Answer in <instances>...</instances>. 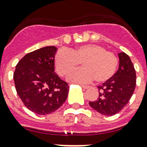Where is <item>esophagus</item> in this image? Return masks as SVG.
<instances>
[{
    "label": "esophagus",
    "mask_w": 147,
    "mask_h": 147,
    "mask_svg": "<svg viewBox=\"0 0 147 147\" xmlns=\"http://www.w3.org/2000/svg\"><path fill=\"white\" fill-rule=\"evenodd\" d=\"M81 87L83 88H86V89L88 88H89V86H84V85H81Z\"/></svg>",
    "instance_id": "1"
}]
</instances>
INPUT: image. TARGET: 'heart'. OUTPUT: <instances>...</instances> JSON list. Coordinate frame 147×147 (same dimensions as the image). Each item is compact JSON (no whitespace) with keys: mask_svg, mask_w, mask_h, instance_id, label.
<instances>
[{"mask_svg":"<svg viewBox=\"0 0 147 147\" xmlns=\"http://www.w3.org/2000/svg\"><path fill=\"white\" fill-rule=\"evenodd\" d=\"M80 63L84 68L69 76L72 82L98 83L110 80L116 71L119 59L113 52L96 44H86L69 51L61 50L55 56V67L61 76H66L76 70Z\"/></svg>","mask_w":147,"mask_h":147,"instance_id":"obj_1","label":"heart"}]
</instances>
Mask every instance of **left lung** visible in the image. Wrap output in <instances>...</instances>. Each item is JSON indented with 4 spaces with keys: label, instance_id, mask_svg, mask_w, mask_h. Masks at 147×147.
<instances>
[{
    "label": "left lung",
    "instance_id": "left-lung-1",
    "mask_svg": "<svg viewBox=\"0 0 147 147\" xmlns=\"http://www.w3.org/2000/svg\"><path fill=\"white\" fill-rule=\"evenodd\" d=\"M119 66L113 76L98 86L99 97L89 105L104 116L118 113L128 104L136 86V72L130 58L125 53H119Z\"/></svg>",
    "mask_w": 147,
    "mask_h": 147
}]
</instances>
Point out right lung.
I'll return each mask as SVG.
<instances>
[{
    "mask_svg": "<svg viewBox=\"0 0 147 147\" xmlns=\"http://www.w3.org/2000/svg\"><path fill=\"white\" fill-rule=\"evenodd\" d=\"M55 47H46L28 53L13 74L17 94L24 105L39 115L54 112L65 102L68 83L55 73Z\"/></svg>",
    "mask_w": 147,
    "mask_h": 147,
    "instance_id": "1",
    "label": "right lung"
}]
</instances>
